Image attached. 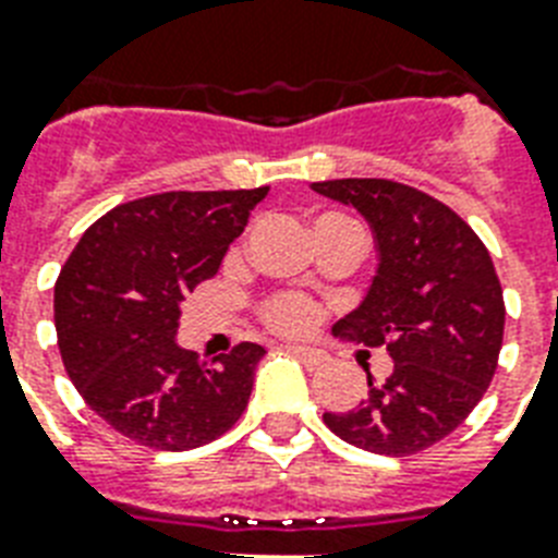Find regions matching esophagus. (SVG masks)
I'll list each match as a JSON object with an SVG mask.
<instances>
[{
	"mask_svg": "<svg viewBox=\"0 0 558 558\" xmlns=\"http://www.w3.org/2000/svg\"><path fill=\"white\" fill-rule=\"evenodd\" d=\"M289 353L295 359H301L306 367H318L324 365V353L318 348H310V344H289Z\"/></svg>",
	"mask_w": 558,
	"mask_h": 558,
	"instance_id": "34e87169",
	"label": "esophagus"
}]
</instances>
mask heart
Masks as SVG:
<instances>
[{
    "mask_svg": "<svg viewBox=\"0 0 558 558\" xmlns=\"http://www.w3.org/2000/svg\"><path fill=\"white\" fill-rule=\"evenodd\" d=\"M315 315H318V310H315L313 301L301 295H280L266 306V322L280 332L310 330L315 324Z\"/></svg>",
    "mask_w": 558,
    "mask_h": 558,
    "instance_id": "1",
    "label": "heart"
}]
</instances>
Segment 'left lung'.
<instances>
[{
	"label": "left lung",
	"instance_id": "1",
	"mask_svg": "<svg viewBox=\"0 0 558 558\" xmlns=\"http://www.w3.org/2000/svg\"><path fill=\"white\" fill-rule=\"evenodd\" d=\"M371 226L376 269L365 298L336 330L385 344L393 371L367 373V397L324 423L359 449L405 458L449 437L493 381L504 339V295L477 234L428 193L390 179L313 182Z\"/></svg>",
	"mask_w": 558,
	"mask_h": 558
}]
</instances>
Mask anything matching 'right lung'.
<instances>
[{
  "instance_id": "add662e5",
  "label": "right lung",
  "mask_w": 558,
  "mask_h": 558,
  "mask_svg": "<svg viewBox=\"0 0 558 558\" xmlns=\"http://www.w3.org/2000/svg\"><path fill=\"white\" fill-rule=\"evenodd\" d=\"M269 187L170 191L118 205L60 269L54 327L65 373L118 434L161 451L217 440L248 405L260 344L214 362L179 348L185 292L214 278Z\"/></svg>"
}]
</instances>
